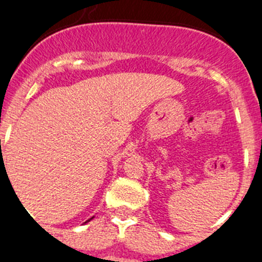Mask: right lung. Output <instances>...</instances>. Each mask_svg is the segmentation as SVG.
<instances>
[{
  "instance_id": "add662e5",
  "label": "right lung",
  "mask_w": 262,
  "mask_h": 262,
  "mask_svg": "<svg viewBox=\"0 0 262 262\" xmlns=\"http://www.w3.org/2000/svg\"><path fill=\"white\" fill-rule=\"evenodd\" d=\"M89 221H90V219H89ZM89 221H88V222H89Z\"/></svg>"
}]
</instances>
